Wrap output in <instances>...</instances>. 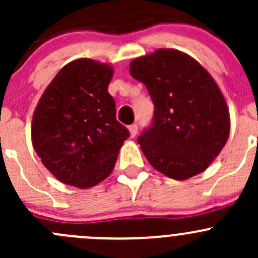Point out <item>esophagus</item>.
I'll use <instances>...</instances> for the list:
<instances>
[{"mask_svg": "<svg viewBox=\"0 0 258 258\" xmlns=\"http://www.w3.org/2000/svg\"><path fill=\"white\" fill-rule=\"evenodd\" d=\"M137 130H139V127H137V124H131V126H128V131H130V136L131 137H135L137 134Z\"/></svg>", "mask_w": 258, "mask_h": 258, "instance_id": "esophagus-1", "label": "esophagus"}]
</instances>
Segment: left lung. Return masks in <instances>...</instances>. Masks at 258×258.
<instances>
[{
    "instance_id": "obj_1",
    "label": "left lung",
    "mask_w": 258,
    "mask_h": 258,
    "mask_svg": "<svg viewBox=\"0 0 258 258\" xmlns=\"http://www.w3.org/2000/svg\"><path fill=\"white\" fill-rule=\"evenodd\" d=\"M130 74L155 105L152 124L137 140L148 162L178 181L204 172L230 136V111L216 81L173 48L132 59Z\"/></svg>"
}]
</instances>
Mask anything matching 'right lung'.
<instances>
[{
	"mask_svg": "<svg viewBox=\"0 0 258 258\" xmlns=\"http://www.w3.org/2000/svg\"><path fill=\"white\" fill-rule=\"evenodd\" d=\"M111 64L91 58L59 70L35 108L31 137L46 168L62 183L90 188L113 171L128 130L108 93Z\"/></svg>",
	"mask_w": 258,
	"mask_h": 258,
	"instance_id": "1",
	"label": "right lung"
}]
</instances>
